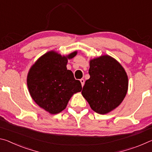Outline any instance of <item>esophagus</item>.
<instances>
[{"label": "esophagus", "instance_id": "1", "mask_svg": "<svg viewBox=\"0 0 152 152\" xmlns=\"http://www.w3.org/2000/svg\"><path fill=\"white\" fill-rule=\"evenodd\" d=\"M80 82H81L82 86H83L84 84V79H80Z\"/></svg>", "mask_w": 152, "mask_h": 152}]
</instances>
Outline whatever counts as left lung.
I'll return each instance as SVG.
<instances>
[{"label":"left lung","instance_id":"8db88e82","mask_svg":"<svg viewBox=\"0 0 152 152\" xmlns=\"http://www.w3.org/2000/svg\"><path fill=\"white\" fill-rule=\"evenodd\" d=\"M90 78L82 94L97 113L104 115L121 103L128 89V77L118 61L108 55L90 61Z\"/></svg>","mask_w":152,"mask_h":152}]
</instances>
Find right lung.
<instances>
[{
  "label": "right lung",
  "instance_id": "1",
  "mask_svg": "<svg viewBox=\"0 0 152 152\" xmlns=\"http://www.w3.org/2000/svg\"><path fill=\"white\" fill-rule=\"evenodd\" d=\"M76 54L77 51H74L62 56L54 51H49L38 59L29 71L27 83L31 96L50 114L62 111L72 96L82 91L80 82L66 68L68 59Z\"/></svg>",
  "mask_w": 152,
  "mask_h": 152
}]
</instances>
